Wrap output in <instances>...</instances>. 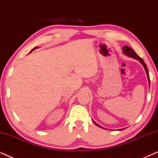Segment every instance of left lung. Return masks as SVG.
Segmentation results:
<instances>
[{
  "mask_svg": "<svg viewBox=\"0 0 158 158\" xmlns=\"http://www.w3.org/2000/svg\"><path fill=\"white\" fill-rule=\"evenodd\" d=\"M123 52L124 55H127V57H132V58H134L135 60H139L140 63L142 64V65L143 66V68H144V70L146 71V73H147V78H148V81H149V87L150 86V79H149V71H148V69H147V65H146V63H144V61L143 60L142 58H141L139 56H138V55L135 52V51L133 50V49H131V47H127V46H124V47H123ZM94 123L95 124V125H97L98 127H101V128H103L104 129V127H103L102 126H101V125H98V124L95 123V121L93 120ZM122 130H124L123 129H119V131H122Z\"/></svg>",
  "mask_w": 158,
  "mask_h": 158,
  "instance_id": "obj_1",
  "label": "left lung"
}]
</instances>
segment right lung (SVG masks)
<instances>
[{"mask_svg": "<svg viewBox=\"0 0 158 158\" xmlns=\"http://www.w3.org/2000/svg\"><path fill=\"white\" fill-rule=\"evenodd\" d=\"M37 48H38L37 47H34V48H33V49H32V50L31 51V52H33V50H34V49H37ZM31 52H30V53H31Z\"/></svg>", "mask_w": 158, "mask_h": 158, "instance_id": "obj_1", "label": "right lung"}]
</instances>
